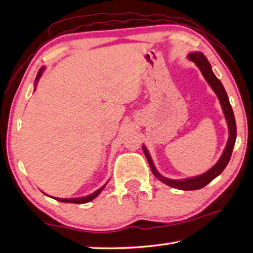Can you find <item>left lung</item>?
Here are the masks:
<instances>
[{"label":"left lung","mask_w":253,"mask_h":253,"mask_svg":"<svg viewBox=\"0 0 253 253\" xmlns=\"http://www.w3.org/2000/svg\"><path fill=\"white\" fill-rule=\"evenodd\" d=\"M188 58H190V60H192V61L199 67V69L201 70V72H202L205 80L208 81V84L211 85V88L213 89L214 92L216 93L217 98H219L222 109H223L226 123H228L230 136H229L228 143H226V146L224 148V152L220 157V160L217 161L216 164L204 174L199 175V176H195V177L186 178V179H170V178L162 176V175L157 172L155 166H154V163L152 161L151 155L148 154L146 147L143 146V151L145 153V156L147 158L149 166H151L153 174L155 175L160 181L165 183L166 185L178 188V190H183V191L200 190V188L208 185V184L211 181H213L216 176H219V175L223 172V169L226 168V165H228L231 155H232L235 138H237V125H235L234 114H233L232 107L230 105L229 97L226 95V91L223 87V84H222L221 81L216 78L215 75L213 74L211 65H210V62L208 61V59L205 58V55L203 53L192 52L188 54Z\"/></svg>","instance_id":"obj_1"}]
</instances>
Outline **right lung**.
<instances>
[{
  "instance_id": "1",
  "label": "right lung",
  "mask_w": 253,
  "mask_h": 253,
  "mask_svg": "<svg viewBox=\"0 0 253 253\" xmlns=\"http://www.w3.org/2000/svg\"><path fill=\"white\" fill-rule=\"evenodd\" d=\"M44 69L43 68H41V69L39 70V72H38V75H37V78H36V85H37V84H38V81H39V79H40V77H41V75H42V71H43ZM105 186H106V184L104 186H101L99 190H97L96 192H93L92 194H90V195H88V196H84V198H78V199H58V198H53V199H55L57 201H59V202H63V203H77V204H83V203H87V202H89V201H91V200H93L96 198V196L100 193V192L104 190L105 188Z\"/></svg>"
}]
</instances>
